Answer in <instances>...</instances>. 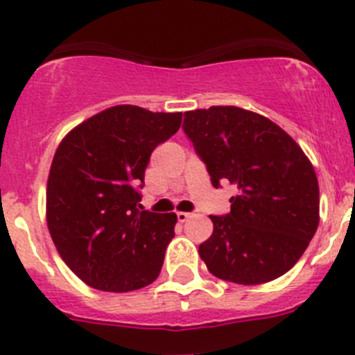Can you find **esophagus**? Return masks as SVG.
<instances>
[{
  "label": "esophagus",
  "mask_w": 355,
  "mask_h": 355,
  "mask_svg": "<svg viewBox=\"0 0 355 355\" xmlns=\"http://www.w3.org/2000/svg\"><path fill=\"white\" fill-rule=\"evenodd\" d=\"M191 216H192L191 213H184V211H178L177 213V220L180 221V223H185V221H187Z\"/></svg>",
  "instance_id": "34e87169"
}]
</instances>
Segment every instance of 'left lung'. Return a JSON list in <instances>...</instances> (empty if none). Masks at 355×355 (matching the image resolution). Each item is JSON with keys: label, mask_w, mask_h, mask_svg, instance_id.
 Segmentation results:
<instances>
[{"label": "left lung", "mask_w": 355, "mask_h": 355, "mask_svg": "<svg viewBox=\"0 0 355 355\" xmlns=\"http://www.w3.org/2000/svg\"><path fill=\"white\" fill-rule=\"evenodd\" d=\"M182 128L213 187H237L230 213L209 216L213 234L199 245L207 270L241 285L287 273L320 223L318 178L299 144L270 118L237 106L185 111Z\"/></svg>", "instance_id": "1"}]
</instances>
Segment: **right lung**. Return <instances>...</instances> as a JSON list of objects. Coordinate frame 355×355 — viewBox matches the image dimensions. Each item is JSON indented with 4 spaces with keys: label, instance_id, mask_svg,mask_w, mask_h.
Here are the masks:
<instances>
[{
    "label": "right lung",
    "instance_id": "right-lung-1",
    "mask_svg": "<svg viewBox=\"0 0 355 355\" xmlns=\"http://www.w3.org/2000/svg\"><path fill=\"white\" fill-rule=\"evenodd\" d=\"M180 123L182 113L120 105L82 121L60 142L46 220L62 259L89 287L130 292L159 275L177 214L139 209V189L151 153Z\"/></svg>",
    "mask_w": 355,
    "mask_h": 355
}]
</instances>
